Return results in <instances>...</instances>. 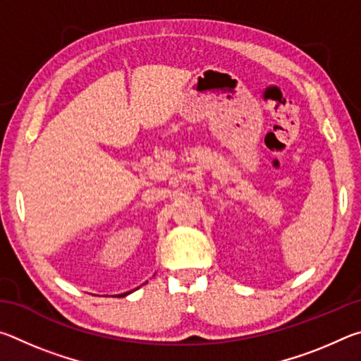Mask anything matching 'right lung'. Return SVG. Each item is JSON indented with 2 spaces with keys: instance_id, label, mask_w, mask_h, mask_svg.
I'll return each mask as SVG.
<instances>
[{
  "instance_id": "1",
  "label": "right lung",
  "mask_w": 361,
  "mask_h": 361,
  "mask_svg": "<svg viewBox=\"0 0 361 361\" xmlns=\"http://www.w3.org/2000/svg\"><path fill=\"white\" fill-rule=\"evenodd\" d=\"M130 293V291H129ZM129 293H124V295H119V296H127V295H129Z\"/></svg>"
}]
</instances>
